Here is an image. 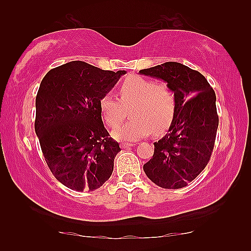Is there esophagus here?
Instances as JSON below:
<instances>
[{
  "label": "esophagus",
  "instance_id": "esophagus-1",
  "mask_svg": "<svg viewBox=\"0 0 251 251\" xmlns=\"http://www.w3.org/2000/svg\"><path fill=\"white\" fill-rule=\"evenodd\" d=\"M135 146V143H121V148L122 149H128V148H130V147H134Z\"/></svg>",
  "mask_w": 251,
  "mask_h": 251
}]
</instances>
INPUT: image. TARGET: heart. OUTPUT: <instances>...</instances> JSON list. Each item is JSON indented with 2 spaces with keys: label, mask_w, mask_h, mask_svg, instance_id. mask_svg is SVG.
I'll return each mask as SVG.
<instances>
[{
  "label": "heart",
  "mask_w": 251,
  "mask_h": 251,
  "mask_svg": "<svg viewBox=\"0 0 251 251\" xmlns=\"http://www.w3.org/2000/svg\"><path fill=\"white\" fill-rule=\"evenodd\" d=\"M121 100L106 94L99 105L104 121L112 128L124 122L127 110L131 109V120L113 131L120 141H137L154 131L159 135L173 123L176 112V95L165 83L138 75L127 77L120 86Z\"/></svg>",
  "instance_id": "b5f03b06"
}]
</instances>
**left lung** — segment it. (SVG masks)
<instances>
[{
    "label": "left lung",
    "mask_w": 251,
    "mask_h": 251,
    "mask_svg": "<svg viewBox=\"0 0 251 251\" xmlns=\"http://www.w3.org/2000/svg\"><path fill=\"white\" fill-rule=\"evenodd\" d=\"M139 73L163 79L176 95L173 123L167 134L154 142V154L143 170L161 188H184L204 170L214 150L219 125L216 94L202 74L179 62Z\"/></svg>",
    "instance_id": "1"
}]
</instances>
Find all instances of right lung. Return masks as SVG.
<instances>
[{"mask_svg":"<svg viewBox=\"0 0 251 251\" xmlns=\"http://www.w3.org/2000/svg\"><path fill=\"white\" fill-rule=\"evenodd\" d=\"M124 74L71 61L42 79L35 134L47 166L69 189L94 191L111 177L121 148L109 137L99 102Z\"/></svg>","mask_w":251,"mask_h":251,"instance_id":"add662e5","label":"right lung"}]
</instances>
